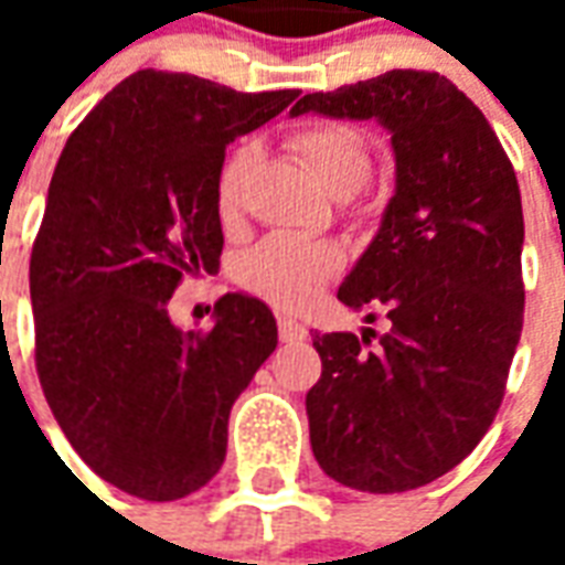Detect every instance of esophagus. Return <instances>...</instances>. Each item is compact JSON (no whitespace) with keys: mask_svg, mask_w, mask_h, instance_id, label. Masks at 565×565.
Instances as JSON below:
<instances>
[{"mask_svg":"<svg viewBox=\"0 0 565 565\" xmlns=\"http://www.w3.org/2000/svg\"><path fill=\"white\" fill-rule=\"evenodd\" d=\"M278 339L284 344H299L308 339V330L296 318H278Z\"/></svg>","mask_w":565,"mask_h":565,"instance_id":"34e87169","label":"esophagus"}]
</instances>
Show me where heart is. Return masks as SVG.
Segmentation results:
<instances>
[{"label": "heart", "mask_w": 565, "mask_h": 565, "mask_svg": "<svg viewBox=\"0 0 565 565\" xmlns=\"http://www.w3.org/2000/svg\"><path fill=\"white\" fill-rule=\"evenodd\" d=\"M299 160L315 172L320 184L332 193H354L372 169V153L366 139L348 124L318 120L294 129L287 136ZM257 162V148L250 141L235 145L221 162L214 202L221 221H235L245 202L247 174ZM344 269V250L327 238L278 233L263 238L259 245L238 259V284L247 294L259 296L275 308H302Z\"/></svg>", "instance_id": "heart-1"}]
</instances>
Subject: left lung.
Listing matches in <instances>:
<instances>
[{
	"instance_id": "left-lung-1",
	"label": "left lung",
	"mask_w": 565,
	"mask_h": 565,
	"mask_svg": "<svg viewBox=\"0 0 565 565\" xmlns=\"http://www.w3.org/2000/svg\"><path fill=\"white\" fill-rule=\"evenodd\" d=\"M381 120L396 193L339 287L387 330L315 332L311 450L363 493L415 490L466 460L493 424L523 330V211L509 153L445 75L393 68L308 93L294 115Z\"/></svg>"
}]
</instances>
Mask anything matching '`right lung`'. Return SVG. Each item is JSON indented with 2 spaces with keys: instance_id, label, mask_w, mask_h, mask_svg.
Returning a JSON list of instances; mask_svg holds the SVG:
<instances>
[{
  "instance_id": "right-lung-1",
  "label": "right lung",
  "mask_w": 565,
  "mask_h": 565,
  "mask_svg": "<svg viewBox=\"0 0 565 565\" xmlns=\"http://www.w3.org/2000/svg\"><path fill=\"white\" fill-rule=\"evenodd\" d=\"M296 96L139 68L60 153L30 257L35 369L81 460L132 497L172 502L209 484L230 408L278 344L254 296L226 294L199 332L178 330L166 302L221 263L226 145Z\"/></svg>"
}]
</instances>
